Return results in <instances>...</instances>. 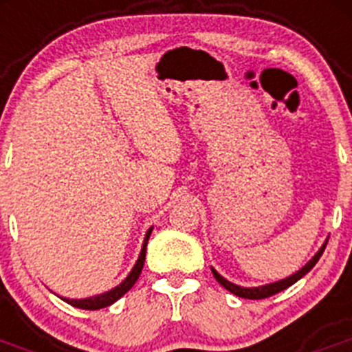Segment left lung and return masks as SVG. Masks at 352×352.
<instances>
[{"label": "left lung", "mask_w": 352, "mask_h": 352, "mask_svg": "<svg viewBox=\"0 0 352 352\" xmlns=\"http://www.w3.org/2000/svg\"><path fill=\"white\" fill-rule=\"evenodd\" d=\"M328 243V241H326ZM326 243L322 245L321 248H319V252H317L316 256L312 257V259L309 261V263L305 264L303 268L300 270V272L292 273L291 276H287V278H284V280H278V282H273V284H266V285H261V287H241V285H236L232 284V282L226 280L222 275H219V273L214 272L213 268H211V272H213V276L217 278V282H219L222 287H226L227 291H231L232 294H236V296L239 298H247V300H263V298H270L273 296V294H276V292L284 291V289H287L289 285H292L294 282H298L301 278V276H305L307 273L310 272V270L316 266V263L319 261V257L322 256V252H324L326 248Z\"/></svg>", "instance_id": "1"}]
</instances>
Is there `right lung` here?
Instances as JSON below:
<instances>
[{"mask_svg":"<svg viewBox=\"0 0 352 352\" xmlns=\"http://www.w3.org/2000/svg\"><path fill=\"white\" fill-rule=\"evenodd\" d=\"M151 231H153V227H149L148 232H146L144 243H142V250L138 263H135V266L132 268L130 275L126 276L125 280L121 282L120 285H116V287L111 289V291L102 292V294H96V296H91V298H84V300H68V298H63V301H67V303L72 305V307H77V309L98 310V309H105V307H109V305H113L114 301L120 300L125 292H129L130 289H132V285L138 282L139 275H141L142 266H144V259H146V245H148V239H149V234H151Z\"/></svg>","mask_w":352,"mask_h":352,"instance_id":"add662e5","label":"right lung"}]
</instances>
